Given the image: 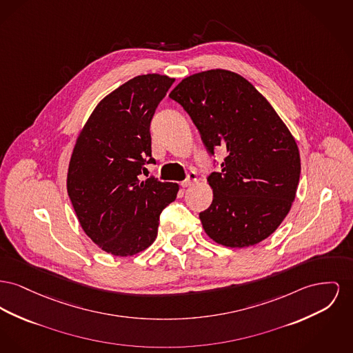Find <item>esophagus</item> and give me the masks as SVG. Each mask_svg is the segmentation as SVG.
Masks as SVG:
<instances>
[{"instance_id": "34e87169", "label": "esophagus", "mask_w": 353, "mask_h": 353, "mask_svg": "<svg viewBox=\"0 0 353 353\" xmlns=\"http://www.w3.org/2000/svg\"><path fill=\"white\" fill-rule=\"evenodd\" d=\"M196 181H197V173H196V172H189V173H188L187 179L181 183V187H192Z\"/></svg>"}]
</instances>
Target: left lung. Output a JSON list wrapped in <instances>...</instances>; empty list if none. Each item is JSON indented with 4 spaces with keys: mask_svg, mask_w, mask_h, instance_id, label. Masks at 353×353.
I'll return each mask as SVG.
<instances>
[{
    "mask_svg": "<svg viewBox=\"0 0 353 353\" xmlns=\"http://www.w3.org/2000/svg\"><path fill=\"white\" fill-rule=\"evenodd\" d=\"M169 97L185 109L210 154L227 150L221 169L208 177L213 201L200 213L205 233L229 248L270 237L300 180V153L287 125L248 80L225 69L192 74Z\"/></svg>",
    "mask_w": 353,
    "mask_h": 353,
    "instance_id": "8db88e82",
    "label": "left lung"
}]
</instances>
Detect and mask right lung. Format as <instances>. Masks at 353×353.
<instances>
[{
  "mask_svg": "<svg viewBox=\"0 0 353 353\" xmlns=\"http://www.w3.org/2000/svg\"><path fill=\"white\" fill-rule=\"evenodd\" d=\"M174 79L143 74L109 93L73 148L66 189L83 232L113 256H133L157 237L160 214L179 185L140 180L154 163L149 126Z\"/></svg>",
  "mask_w": 353,
  "mask_h": 353,
  "instance_id": "obj_1",
  "label": "right lung"
}]
</instances>
